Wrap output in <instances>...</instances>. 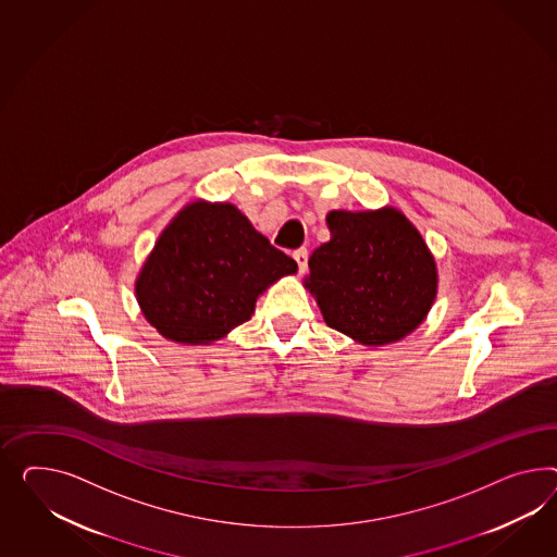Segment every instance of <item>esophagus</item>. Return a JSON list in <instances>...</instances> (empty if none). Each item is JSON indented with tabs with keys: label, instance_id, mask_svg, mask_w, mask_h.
<instances>
[{
	"label": "esophagus",
	"instance_id": "obj_1",
	"mask_svg": "<svg viewBox=\"0 0 557 557\" xmlns=\"http://www.w3.org/2000/svg\"><path fill=\"white\" fill-rule=\"evenodd\" d=\"M294 259H296V263H298V271L304 273L306 268H308V251L301 247L298 251H294Z\"/></svg>",
	"mask_w": 557,
	"mask_h": 557
}]
</instances>
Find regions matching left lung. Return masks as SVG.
<instances>
[{
	"instance_id": "left-lung-1",
	"label": "left lung",
	"mask_w": 557,
	"mask_h": 557,
	"mask_svg": "<svg viewBox=\"0 0 557 557\" xmlns=\"http://www.w3.org/2000/svg\"><path fill=\"white\" fill-rule=\"evenodd\" d=\"M331 240L310 257L304 287L324 322L359 345L406 338L428 318L437 265L420 231L395 207L331 211Z\"/></svg>"
}]
</instances>
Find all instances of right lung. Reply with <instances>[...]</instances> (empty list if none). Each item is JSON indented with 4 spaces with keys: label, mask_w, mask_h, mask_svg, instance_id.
Returning a JSON list of instances; mask_svg holds the SVG:
<instances>
[{
    "label": "right lung",
    "mask_w": 557,
    "mask_h": 557,
    "mask_svg": "<svg viewBox=\"0 0 557 557\" xmlns=\"http://www.w3.org/2000/svg\"><path fill=\"white\" fill-rule=\"evenodd\" d=\"M298 263L231 202L193 200L165 225L136 277L144 318L178 345H211Z\"/></svg>",
    "instance_id": "obj_1"
}]
</instances>
